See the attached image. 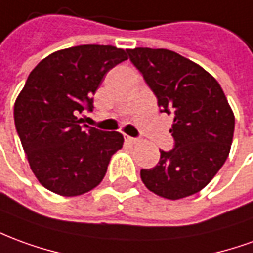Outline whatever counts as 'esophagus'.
Here are the masks:
<instances>
[{"label":"esophagus","instance_id":"esophagus-1","mask_svg":"<svg viewBox=\"0 0 253 253\" xmlns=\"http://www.w3.org/2000/svg\"><path fill=\"white\" fill-rule=\"evenodd\" d=\"M125 139H126L127 144H131V145H137L139 142L138 138H132V137H128V135H125Z\"/></svg>","mask_w":253,"mask_h":253}]
</instances>
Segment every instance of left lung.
Segmentation results:
<instances>
[{
	"label": "left lung",
	"mask_w": 253,
	"mask_h": 253,
	"mask_svg": "<svg viewBox=\"0 0 253 253\" xmlns=\"http://www.w3.org/2000/svg\"><path fill=\"white\" fill-rule=\"evenodd\" d=\"M131 63L157 97L162 112L174 115L175 146L160 151L156 167L141 169L145 186L179 200L200 192L230 152L234 114L218 81L203 67L169 49H127Z\"/></svg>",
	"instance_id": "obj_1"
}]
</instances>
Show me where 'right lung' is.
Segmentation results:
<instances>
[{
  "mask_svg": "<svg viewBox=\"0 0 253 253\" xmlns=\"http://www.w3.org/2000/svg\"><path fill=\"white\" fill-rule=\"evenodd\" d=\"M125 60L126 52L112 45H79L49 54L30 72L15 101V126L30 167L47 190L74 197L104 179L125 138L81 126L77 115L93 109L91 97L104 77Z\"/></svg>",
  "mask_w": 253,
  "mask_h": 253,
  "instance_id": "obj_1",
  "label": "right lung"
}]
</instances>
